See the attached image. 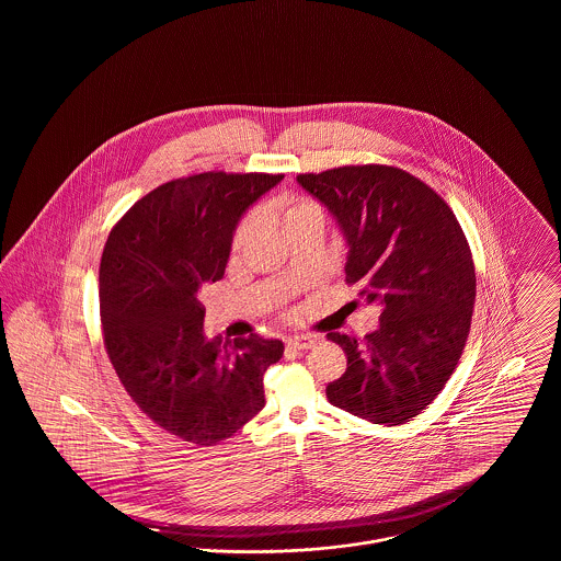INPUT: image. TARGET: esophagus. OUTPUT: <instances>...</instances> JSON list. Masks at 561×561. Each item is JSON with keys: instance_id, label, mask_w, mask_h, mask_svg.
<instances>
[{"instance_id": "obj_1", "label": "esophagus", "mask_w": 561, "mask_h": 561, "mask_svg": "<svg viewBox=\"0 0 561 561\" xmlns=\"http://www.w3.org/2000/svg\"><path fill=\"white\" fill-rule=\"evenodd\" d=\"M313 345H316L313 336H294L288 341V348H293V351H305V348H311Z\"/></svg>"}]
</instances>
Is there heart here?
Wrapping results in <instances>:
<instances>
[{"label":"heart","mask_w":561,"mask_h":561,"mask_svg":"<svg viewBox=\"0 0 561 561\" xmlns=\"http://www.w3.org/2000/svg\"><path fill=\"white\" fill-rule=\"evenodd\" d=\"M275 213L282 216L284 229L290 227L294 222H298V220H305V218H320L321 220L320 204L309 199V197H298V195H282L275 202ZM243 231H245V222L241 225L240 231H238V240H241Z\"/></svg>","instance_id":"1"}]
</instances>
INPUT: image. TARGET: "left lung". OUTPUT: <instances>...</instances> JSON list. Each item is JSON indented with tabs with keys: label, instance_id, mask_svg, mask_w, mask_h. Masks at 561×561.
<instances>
[{
	"label": "left lung",
	"instance_id": "left-lung-1",
	"mask_svg": "<svg viewBox=\"0 0 561 561\" xmlns=\"http://www.w3.org/2000/svg\"><path fill=\"white\" fill-rule=\"evenodd\" d=\"M348 245L345 282L380 307L362 341L330 332L347 373L328 401L374 425H403L439 396L462 355L476 302V267L450 206L410 172L366 163L298 174Z\"/></svg>",
	"mask_w": 561,
	"mask_h": 561
}]
</instances>
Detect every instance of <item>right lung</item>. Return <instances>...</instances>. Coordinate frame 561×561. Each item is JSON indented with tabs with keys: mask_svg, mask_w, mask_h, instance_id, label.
<instances>
[{
	"mask_svg": "<svg viewBox=\"0 0 561 561\" xmlns=\"http://www.w3.org/2000/svg\"><path fill=\"white\" fill-rule=\"evenodd\" d=\"M284 174L202 172L163 183L108 233L99 298L115 374L158 427L214 446L265 408L263 376L284 343L204 336L199 290L225 275L243 213Z\"/></svg>",
	"mask_w": 561,
	"mask_h": 561,
	"instance_id": "1",
	"label": "right lung"
}]
</instances>
